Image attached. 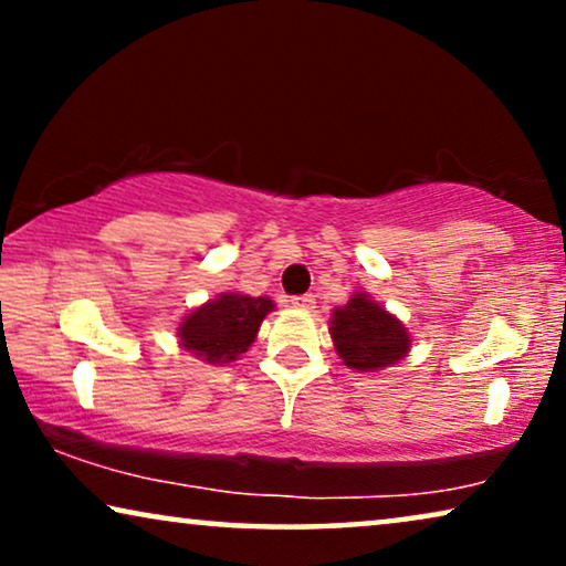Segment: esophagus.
<instances>
[{"instance_id":"1","label":"esophagus","mask_w":566,"mask_h":566,"mask_svg":"<svg viewBox=\"0 0 566 566\" xmlns=\"http://www.w3.org/2000/svg\"><path fill=\"white\" fill-rule=\"evenodd\" d=\"M314 304H316V298L312 296V293H304V296H293L291 298V306H296V308H314Z\"/></svg>"}]
</instances>
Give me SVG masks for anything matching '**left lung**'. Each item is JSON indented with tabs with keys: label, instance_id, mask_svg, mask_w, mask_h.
I'll use <instances>...</instances> for the list:
<instances>
[{
	"label": "left lung",
	"instance_id": "obj_1",
	"mask_svg": "<svg viewBox=\"0 0 566 566\" xmlns=\"http://www.w3.org/2000/svg\"><path fill=\"white\" fill-rule=\"evenodd\" d=\"M332 339L345 366L378 370L401 360L409 350V332L374 301L355 293L332 314Z\"/></svg>",
	"mask_w": 566,
	"mask_h": 566
}]
</instances>
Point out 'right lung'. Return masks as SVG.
Instances as JSON below:
<instances>
[{
	"instance_id": "obj_1",
	"label": "right lung",
	"mask_w": 566,
	"mask_h": 566,
	"mask_svg": "<svg viewBox=\"0 0 566 566\" xmlns=\"http://www.w3.org/2000/svg\"><path fill=\"white\" fill-rule=\"evenodd\" d=\"M270 312H273L270 298L223 293L185 316L177 332H180L185 350L200 355L208 363H231L254 343L260 322Z\"/></svg>"
}]
</instances>
